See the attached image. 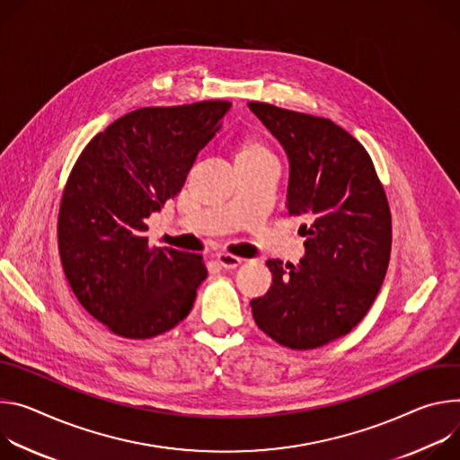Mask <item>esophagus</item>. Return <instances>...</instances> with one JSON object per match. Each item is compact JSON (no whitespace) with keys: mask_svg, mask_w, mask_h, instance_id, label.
<instances>
[{"mask_svg":"<svg viewBox=\"0 0 460 460\" xmlns=\"http://www.w3.org/2000/svg\"><path fill=\"white\" fill-rule=\"evenodd\" d=\"M217 261L225 269H237L243 263V260L234 256V253H217Z\"/></svg>","mask_w":460,"mask_h":460,"instance_id":"obj_1","label":"esophagus"}]
</instances>
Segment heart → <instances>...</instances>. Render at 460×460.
<instances>
[{"mask_svg":"<svg viewBox=\"0 0 460 460\" xmlns=\"http://www.w3.org/2000/svg\"><path fill=\"white\" fill-rule=\"evenodd\" d=\"M241 153H267L263 147H258V146H252V147H244Z\"/></svg>","mask_w":460,"mask_h":460,"instance_id":"1","label":"heart"}]
</instances>
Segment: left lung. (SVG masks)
Returning <instances> with one entry per match:
<instances>
[{
	"label": "left lung",
	"instance_id": "8db88e82",
	"mask_svg": "<svg viewBox=\"0 0 460 460\" xmlns=\"http://www.w3.org/2000/svg\"><path fill=\"white\" fill-rule=\"evenodd\" d=\"M290 161L288 216H305V258L267 261L272 285L252 299L258 327L305 350L345 336L369 313L391 256V210L367 149L323 117L248 102Z\"/></svg>",
	"mask_w": 460,
	"mask_h": 460
}]
</instances>
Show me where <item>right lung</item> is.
Here are the masks:
<instances>
[{"instance_id": "1", "label": "right lung", "mask_w": 460, "mask_h": 460, "mask_svg": "<svg viewBox=\"0 0 460 460\" xmlns=\"http://www.w3.org/2000/svg\"><path fill=\"white\" fill-rule=\"evenodd\" d=\"M232 108L204 100L135 110L94 135L58 212V250L82 307L111 332L147 340L182 322L208 270L200 253L149 246L146 219L175 197Z\"/></svg>"}]
</instances>
